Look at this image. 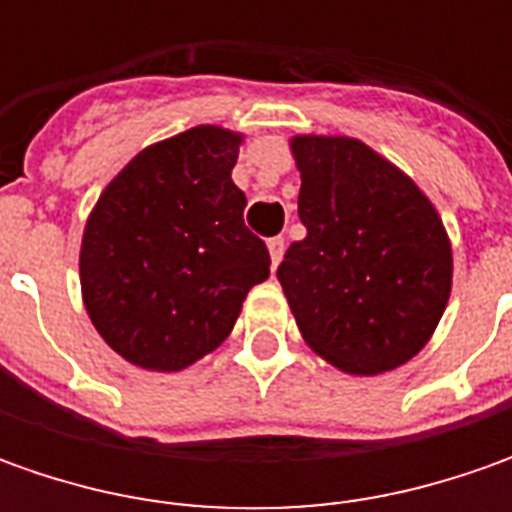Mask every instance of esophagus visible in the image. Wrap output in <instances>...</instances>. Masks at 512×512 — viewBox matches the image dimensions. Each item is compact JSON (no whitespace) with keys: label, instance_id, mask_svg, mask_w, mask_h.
<instances>
[{"label":"esophagus","instance_id":"34e87169","mask_svg":"<svg viewBox=\"0 0 512 512\" xmlns=\"http://www.w3.org/2000/svg\"><path fill=\"white\" fill-rule=\"evenodd\" d=\"M267 250H270V265L276 270V265L282 262V253H285V239H282V236H273V239L267 242Z\"/></svg>","mask_w":512,"mask_h":512}]
</instances>
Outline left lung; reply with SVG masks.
I'll return each instance as SVG.
<instances>
[{
	"instance_id": "left-lung-1",
	"label": "left lung",
	"mask_w": 512,
	"mask_h": 512,
	"mask_svg": "<svg viewBox=\"0 0 512 512\" xmlns=\"http://www.w3.org/2000/svg\"><path fill=\"white\" fill-rule=\"evenodd\" d=\"M302 242L276 276L305 342L344 373L410 362L442 319L453 253L430 199L359 139L293 136Z\"/></svg>"
}]
</instances>
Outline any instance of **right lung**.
I'll use <instances>...</instances> for the list:
<instances>
[{"mask_svg":"<svg viewBox=\"0 0 512 512\" xmlns=\"http://www.w3.org/2000/svg\"><path fill=\"white\" fill-rule=\"evenodd\" d=\"M242 133L199 125L136 153L82 236V299L99 336L145 370H185L230 336L270 253L230 170Z\"/></svg>","mask_w":512,"mask_h":512,"instance_id":"right-lung-1","label":"right lung"}]
</instances>
